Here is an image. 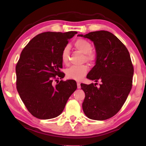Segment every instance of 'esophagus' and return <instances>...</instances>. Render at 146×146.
I'll use <instances>...</instances> for the list:
<instances>
[{"mask_svg": "<svg viewBox=\"0 0 146 146\" xmlns=\"http://www.w3.org/2000/svg\"><path fill=\"white\" fill-rule=\"evenodd\" d=\"M80 88H81L80 83L79 82H77V88H78V89H80Z\"/></svg>", "mask_w": 146, "mask_h": 146, "instance_id": "esophagus-1", "label": "esophagus"}]
</instances>
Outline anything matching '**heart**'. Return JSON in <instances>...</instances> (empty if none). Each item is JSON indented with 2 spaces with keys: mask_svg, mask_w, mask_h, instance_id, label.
Listing matches in <instances>:
<instances>
[{
  "mask_svg": "<svg viewBox=\"0 0 146 146\" xmlns=\"http://www.w3.org/2000/svg\"><path fill=\"white\" fill-rule=\"evenodd\" d=\"M75 47L81 53L84 54V60L90 62H93L95 60L96 56L91 53L93 46L91 44L85 39H78L75 42ZM70 58V48L66 46L62 51L61 58L64 64H68ZM88 71V67L86 65L79 66H71L66 71V75L68 78L73 79L75 80H80L84 76L86 75Z\"/></svg>",
  "mask_w": 146,
  "mask_h": 146,
  "instance_id": "obj_1",
  "label": "heart"
}]
</instances>
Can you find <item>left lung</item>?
I'll return each instance as SVG.
<instances>
[{"instance_id":"8db88e82","label":"left lung","mask_w":146,"mask_h":146,"mask_svg":"<svg viewBox=\"0 0 146 146\" xmlns=\"http://www.w3.org/2000/svg\"><path fill=\"white\" fill-rule=\"evenodd\" d=\"M93 42L96 51L95 65L88 73L90 80L101 81L81 84L85 98L84 113L89 118L104 120L119 111L132 88L134 69L127 49L117 36L107 31L78 35Z\"/></svg>"}]
</instances>
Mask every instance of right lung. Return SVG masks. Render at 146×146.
I'll list each match as a JSON object with an SVG mask.
<instances>
[{"label": "right lung", "mask_w": 146, "mask_h": 146, "mask_svg": "<svg viewBox=\"0 0 146 146\" xmlns=\"http://www.w3.org/2000/svg\"><path fill=\"white\" fill-rule=\"evenodd\" d=\"M76 33H40L21 52L16 66L17 89L24 105L35 117L46 120L58 117L77 88L74 80H60L55 86L53 84L56 75L60 79L65 76L60 71L62 68V51Z\"/></svg>", "instance_id": "obj_1"}]
</instances>
